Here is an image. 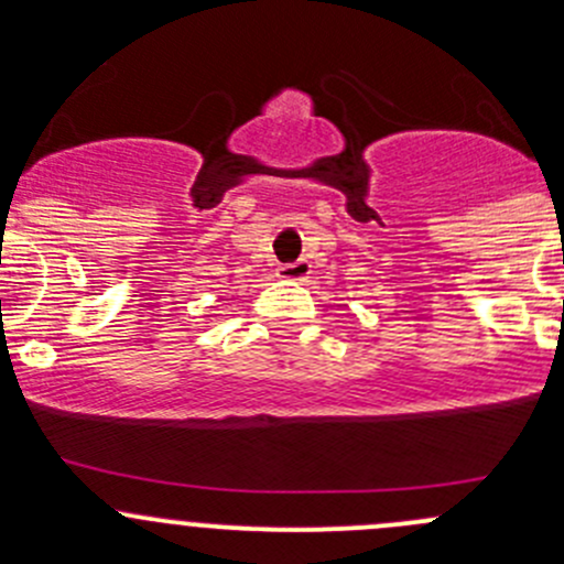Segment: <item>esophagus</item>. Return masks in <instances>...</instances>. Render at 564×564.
I'll list each match as a JSON object with an SVG mask.
<instances>
[{"label":"esophagus","mask_w":564,"mask_h":564,"mask_svg":"<svg viewBox=\"0 0 564 564\" xmlns=\"http://www.w3.org/2000/svg\"><path fill=\"white\" fill-rule=\"evenodd\" d=\"M311 264L305 259L300 261H292V264H283L281 270H278V278H283V281H308L311 278Z\"/></svg>","instance_id":"34e87169"}]
</instances>
